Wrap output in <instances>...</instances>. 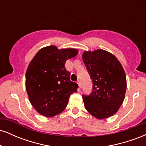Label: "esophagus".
Returning a JSON list of instances; mask_svg holds the SVG:
<instances>
[{"mask_svg":"<svg viewBox=\"0 0 146 146\" xmlns=\"http://www.w3.org/2000/svg\"><path fill=\"white\" fill-rule=\"evenodd\" d=\"M78 84L79 87H80V88H81L82 85H81V82H80V80H78Z\"/></svg>","mask_w":146,"mask_h":146,"instance_id":"esophagus-1","label":"esophagus"}]
</instances>
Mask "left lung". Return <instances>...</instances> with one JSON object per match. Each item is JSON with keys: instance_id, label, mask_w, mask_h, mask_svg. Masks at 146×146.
I'll return each mask as SVG.
<instances>
[{"instance_id": "1", "label": "left lung", "mask_w": 146, "mask_h": 146, "mask_svg": "<svg viewBox=\"0 0 146 146\" xmlns=\"http://www.w3.org/2000/svg\"><path fill=\"white\" fill-rule=\"evenodd\" d=\"M82 60L93 81L89 95H82L87 111L99 119L113 116L119 109L126 91V76L117 58L103 49L86 51Z\"/></svg>"}]
</instances>
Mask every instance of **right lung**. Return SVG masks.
I'll list each match as a JSON object with an SVG mask.
<instances>
[{
    "mask_svg": "<svg viewBox=\"0 0 146 146\" xmlns=\"http://www.w3.org/2000/svg\"><path fill=\"white\" fill-rule=\"evenodd\" d=\"M78 53L76 48L58 49L54 45L42 48L26 71L27 93L30 103L40 115L52 117L61 113L78 85L70 80L66 61Z\"/></svg>",
    "mask_w": 146,
    "mask_h": 146,
    "instance_id": "add662e5",
    "label": "right lung"
}]
</instances>
